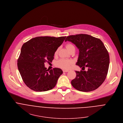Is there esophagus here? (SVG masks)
<instances>
[{
  "instance_id": "1",
  "label": "esophagus",
  "mask_w": 123,
  "mask_h": 123,
  "mask_svg": "<svg viewBox=\"0 0 123 123\" xmlns=\"http://www.w3.org/2000/svg\"><path fill=\"white\" fill-rule=\"evenodd\" d=\"M63 71L64 72H68V71H69V70H63Z\"/></svg>"
}]
</instances>
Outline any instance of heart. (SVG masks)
Listing matches in <instances>:
<instances>
[{"mask_svg": "<svg viewBox=\"0 0 123 123\" xmlns=\"http://www.w3.org/2000/svg\"><path fill=\"white\" fill-rule=\"evenodd\" d=\"M66 47L68 50L69 51L72 48L74 47V46L70 43H68L67 44ZM58 51V49L57 50L55 53V54H57ZM73 63V61L71 60H68V59H61L59 60L57 62H56V66L58 67H60L62 68H65V69H67L70 66H71V64Z\"/></svg>", "mask_w": 123, "mask_h": 123, "instance_id": "b5f03b06", "label": "heart"}]
</instances>
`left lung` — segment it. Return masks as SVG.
<instances>
[{
  "instance_id": "1",
  "label": "left lung",
  "mask_w": 123,
  "mask_h": 123,
  "mask_svg": "<svg viewBox=\"0 0 123 123\" xmlns=\"http://www.w3.org/2000/svg\"><path fill=\"white\" fill-rule=\"evenodd\" d=\"M67 41L79 49L76 65L88 68L87 71H75L76 76L71 81L72 86L80 91L96 90L104 82L109 67V55L103 43L99 38L83 34L68 36Z\"/></svg>"
}]
</instances>
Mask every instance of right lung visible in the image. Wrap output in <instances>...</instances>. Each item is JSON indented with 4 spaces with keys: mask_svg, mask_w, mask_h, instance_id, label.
<instances>
[{
    "mask_svg": "<svg viewBox=\"0 0 123 123\" xmlns=\"http://www.w3.org/2000/svg\"><path fill=\"white\" fill-rule=\"evenodd\" d=\"M66 37H38L25 43L17 61L18 68L25 84L37 92L46 91L55 87L63 71L59 68L48 70L46 62H52L55 52Z\"/></svg>",
    "mask_w": 123,
    "mask_h": 123,
    "instance_id": "obj_1",
    "label": "right lung"
}]
</instances>
